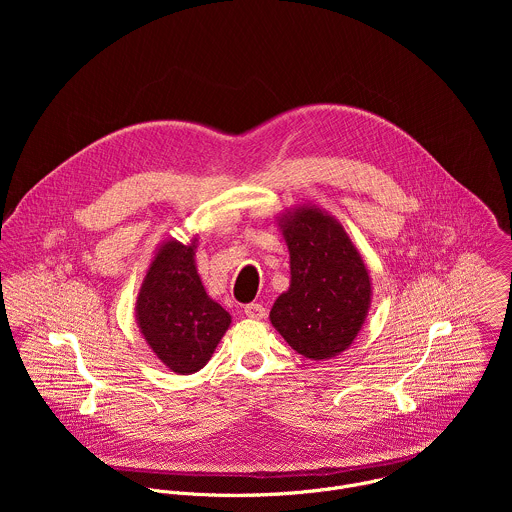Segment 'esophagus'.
Returning <instances> with one entry per match:
<instances>
[{"label":"esophagus","instance_id":"34e87169","mask_svg":"<svg viewBox=\"0 0 512 512\" xmlns=\"http://www.w3.org/2000/svg\"><path fill=\"white\" fill-rule=\"evenodd\" d=\"M245 316L251 320H263L265 308L261 304H249V306H245Z\"/></svg>","mask_w":512,"mask_h":512}]
</instances>
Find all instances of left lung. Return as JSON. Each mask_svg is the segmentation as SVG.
I'll return each mask as SVG.
<instances>
[{
    "label": "left lung",
    "instance_id": "8db88e82",
    "mask_svg": "<svg viewBox=\"0 0 512 512\" xmlns=\"http://www.w3.org/2000/svg\"><path fill=\"white\" fill-rule=\"evenodd\" d=\"M277 227L289 251V287L269 320L283 340L310 360H328L356 340L373 300L360 251L336 218L304 202L285 208Z\"/></svg>",
    "mask_w": 512,
    "mask_h": 512
}]
</instances>
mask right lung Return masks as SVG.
Listing matches in <instances>:
<instances>
[{"instance_id":"1","label":"right lung","mask_w":512,"mask_h":512,"mask_svg":"<svg viewBox=\"0 0 512 512\" xmlns=\"http://www.w3.org/2000/svg\"><path fill=\"white\" fill-rule=\"evenodd\" d=\"M198 235L188 243L166 239L145 269L135 300V322L152 352L172 373H198L231 326L196 269Z\"/></svg>"}]
</instances>
